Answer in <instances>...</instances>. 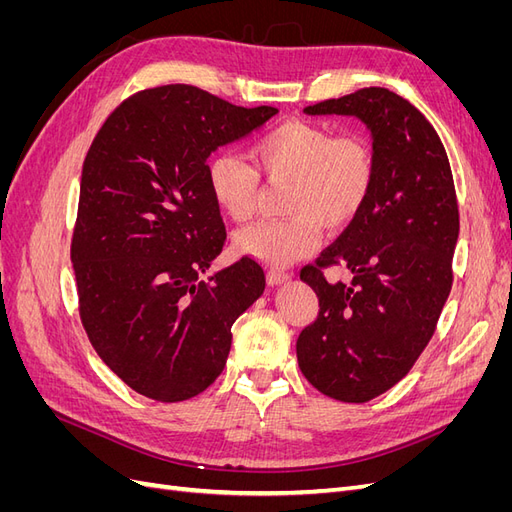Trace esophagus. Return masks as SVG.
I'll return each instance as SVG.
<instances>
[{
    "mask_svg": "<svg viewBox=\"0 0 512 512\" xmlns=\"http://www.w3.org/2000/svg\"><path fill=\"white\" fill-rule=\"evenodd\" d=\"M267 280H269V284H271V286H282V284L290 282V273H284V271H275V269H271V271L267 273Z\"/></svg>",
    "mask_w": 512,
    "mask_h": 512,
    "instance_id": "esophagus-1",
    "label": "esophagus"
}]
</instances>
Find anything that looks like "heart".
Segmentation results:
<instances>
[{"label": "heart", "instance_id": "heart-1", "mask_svg": "<svg viewBox=\"0 0 512 512\" xmlns=\"http://www.w3.org/2000/svg\"><path fill=\"white\" fill-rule=\"evenodd\" d=\"M260 173L271 181L292 179L286 220H260L241 228L235 247L269 267H288L316 250L320 224L327 230L350 226L374 190L376 160L365 138L335 136L309 121H286L260 136L252 147ZM209 192L230 220L252 218L260 177L235 153H218L207 166Z\"/></svg>", "mask_w": 512, "mask_h": 512}]
</instances>
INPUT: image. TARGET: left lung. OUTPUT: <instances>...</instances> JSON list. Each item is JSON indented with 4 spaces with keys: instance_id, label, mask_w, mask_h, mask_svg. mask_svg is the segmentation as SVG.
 I'll return each instance as SVG.
<instances>
[{
    "instance_id": "8db88e82",
    "label": "left lung",
    "mask_w": 512,
    "mask_h": 512,
    "mask_svg": "<svg viewBox=\"0 0 512 512\" xmlns=\"http://www.w3.org/2000/svg\"><path fill=\"white\" fill-rule=\"evenodd\" d=\"M305 115L356 117L371 136L374 190L335 243L305 267L320 312L297 339L303 376L346 404L389 391L429 344L453 284L459 209L438 132L408 100L365 87L307 106ZM344 264L350 285L321 269Z\"/></svg>"
}]
</instances>
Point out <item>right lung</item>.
<instances>
[{
	"label": "right lung",
	"instance_id": "1",
	"mask_svg": "<svg viewBox=\"0 0 512 512\" xmlns=\"http://www.w3.org/2000/svg\"><path fill=\"white\" fill-rule=\"evenodd\" d=\"M273 115L164 85L119 104L87 151L72 237L81 320L136 393L164 404L203 393L226 365L232 324L265 292L247 256L207 273L226 239L207 160Z\"/></svg>",
	"mask_w": 512,
	"mask_h": 512
}]
</instances>
